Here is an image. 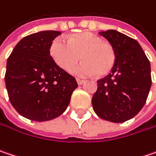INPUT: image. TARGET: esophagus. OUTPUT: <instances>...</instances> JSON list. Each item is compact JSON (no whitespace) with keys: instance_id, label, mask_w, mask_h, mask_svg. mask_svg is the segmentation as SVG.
<instances>
[{"instance_id":"obj_1","label":"esophagus","mask_w":156,"mask_h":156,"mask_svg":"<svg viewBox=\"0 0 156 156\" xmlns=\"http://www.w3.org/2000/svg\"><path fill=\"white\" fill-rule=\"evenodd\" d=\"M77 82H78V85L80 86V85H83V84H84L85 80H83V79H80V78H77Z\"/></svg>"}]
</instances>
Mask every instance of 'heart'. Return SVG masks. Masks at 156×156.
<instances>
[{"instance_id": "b5f03b06", "label": "heart", "mask_w": 156, "mask_h": 156, "mask_svg": "<svg viewBox=\"0 0 156 156\" xmlns=\"http://www.w3.org/2000/svg\"><path fill=\"white\" fill-rule=\"evenodd\" d=\"M50 53L53 61L66 71H70L80 58L84 62L73 69L78 76H105L111 72L116 62V51L112 44L105 42L92 32L72 35L68 42L61 37L54 39Z\"/></svg>"}]
</instances>
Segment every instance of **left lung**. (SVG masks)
Masks as SVG:
<instances>
[{"instance_id":"obj_1","label":"left lung","mask_w":156,"mask_h":156,"mask_svg":"<svg viewBox=\"0 0 156 156\" xmlns=\"http://www.w3.org/2000/svg\"><path fill=\"white\" fill-rule=\"evenodd\" d=\"M99 34L114 47L116 62L112 72L97 81L93 108L103 120L124 122L135 117L147 102L152 85L150 62L133 38L114 29Z\"/></svg>"}]
</instances>
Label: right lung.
<instances>
[{
    "label": "right lung",
    "instance_id": "add662e5",
    "mask_svg": "<svg viewBox=\"0 0 156 156\" xmlns=\"http://www.w3.org/2000/svg\"><path fill=\"white\" fill-rule=\"evenodd\" d=\"M60 31H40L22 38L8 58L5 84L15 110L28 120L46 121L62 114L78 87L60 68L50 48Z\"/></svg>",
    "mask_w": 156,
    "mask_h": 156
}]
</instances>
